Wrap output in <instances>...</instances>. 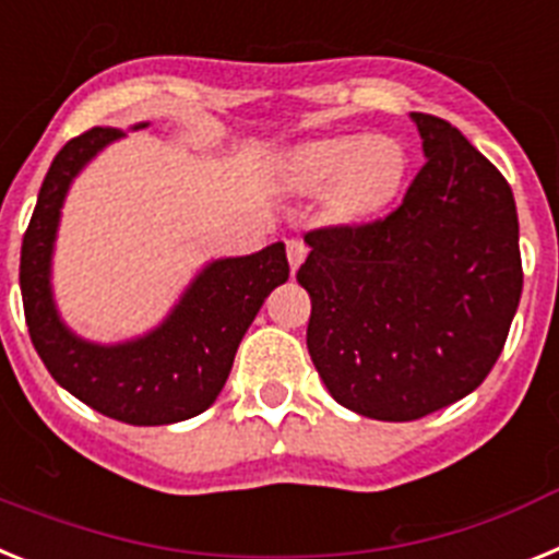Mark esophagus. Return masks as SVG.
I'll return each instance as SVG.
<instances>
[{
    "instance_id": "esophagus-1",
    "label": "esophagus",
    "mask_w": 559,
    "mask_h": 559,
    "mask_svg": "<svg viewBox=\"0 0 559 559\" xmlns=\"http://www.w3.org/2000/svg\"><path fill=\"white\" fill-rule=\"evenodd\" d=\"M307 245H304V241H298V239H289L286 241V259H289V266H293V270H298L300 264H304V259H307Z\"/></svg>"
}]
</instances>
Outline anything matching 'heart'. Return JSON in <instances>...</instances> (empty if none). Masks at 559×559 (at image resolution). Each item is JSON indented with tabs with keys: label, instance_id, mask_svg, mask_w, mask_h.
I'll return each mask as SVG.
<instances>
[{
	"label": "heart",
	"instance_id": "b5f03b06",
	"mask_svg": "<svg viewBox=\"0 0 559 559\" xmlns=\"http://www.w3.org/2000/svg\"><path fill=\"white\" fill-rule=\"evenodd\" d=\"M405 148L385 134H346L300 145L289 154L286 174L298 191L332 186V207L346 219H362L396 197L405 177Z\"/></svg>",
	"mask_w": 559,
	"mask_h": 559
}]
</instances>
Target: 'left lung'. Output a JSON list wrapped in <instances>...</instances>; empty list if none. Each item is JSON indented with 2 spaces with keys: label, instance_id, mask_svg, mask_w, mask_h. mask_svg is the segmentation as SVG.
Instances as JSON below:
<instances>
[{
  "label": "left lung",
  "instance_id": "left-lung-1",
  "mask_svg": "<svg viewBox=\"0 0 559 559\" xmlns=\"http://www.w3.org/2000/svg\"><path fill=\"white\" fill-rule=\"evenodd\" d=\"M425 165L396 211L304 236L307 346L354 414L414 421L473 394L521 304L518 211L503 174L448 120L411 115Z\"/></svg>",
  "mask_w": 559,
  "mask_h": 559
}]
</instances>
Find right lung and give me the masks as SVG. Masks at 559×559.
Returning <instances> with one entry per match:
<instances>
[{"mask_svg":"<svg viewBox=\"0 0 559 559\" xmlns=\"http://www.w3.org/2000/svg\"><path fill=\"white\" fill-rule=\"evenodd\" d=\"M120 138H126L120 129L95 126L52 159L22 239L24 320L52 380L92 411L126 425H171L216 402L252 318L266 295L289 278V261L281 241L252 255L211 261L171 314L138 340L100 346L72 334L58 318L50 286L61 205L78 171Z\"/></svg>","mask_w":559,"mask_h":559,"instance_id":"obj_1","label":"right lung"}]
</instances>
